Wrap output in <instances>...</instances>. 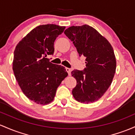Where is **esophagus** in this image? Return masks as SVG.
<instances>
[{
    "mask_svg": "<svg viewBox=\"0 0 135 135\" xmlns=\"http://www.w3.org/2000/svg\"><path fill=\"white\" fill-rule=\"evenodd\" d=\"M66 72H68V74H69V75H70L71 71H72V70H71L70 69H69V68H66Z\"/></svg>",
    "mask_w": 135,
    "mask_h": 135,
    "instance_id": "1",
    "label": "esophagus"
}]
</instances>
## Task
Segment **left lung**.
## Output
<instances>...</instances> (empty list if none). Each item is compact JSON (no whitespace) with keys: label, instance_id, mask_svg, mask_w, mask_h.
Listing matches in <instances>:
<instances>
[{"label":"left lung","instance_id":"8db88e82","mask_svg":"<svg viewBox=\"0 0 135 135\" xmlns=\"http://www.w3.org/2000/svg\"><path fill=\"white\" fill-rule=\"evenodd\" d=\"M79 53L86 57L83 70L71 72L77 84L72 95L78 102L89 104L97 101L112 84L116 70L113 47L96 29L88 25L71 26L64 32Z\"/></svg>","mask_w":135,"mask_h":135}]
</instances>
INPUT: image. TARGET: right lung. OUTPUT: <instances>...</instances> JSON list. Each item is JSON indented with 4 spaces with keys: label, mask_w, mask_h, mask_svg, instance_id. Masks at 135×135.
I'll return each instance as SVG.
<instances>
[{
    "label": "right lung",
    "mask_w": 135,
    "mask_h": 135,
    "mask_svg": "<svg viewBox=\"0 0 135 135\" xmlns=\"http://www.w3.org/2000/svg\"><path fill=\"white\" fill-rule=\"evenodd\" d=\"M65 29L55 24L41 25L16 46L13 62L15 76L25 95L36 104L51 103L57 87L68 75L64 66L53 64L45 57L54 54V41Z\"/></svg>",
    "instance_id": "obj_1"
}]
</instances>
